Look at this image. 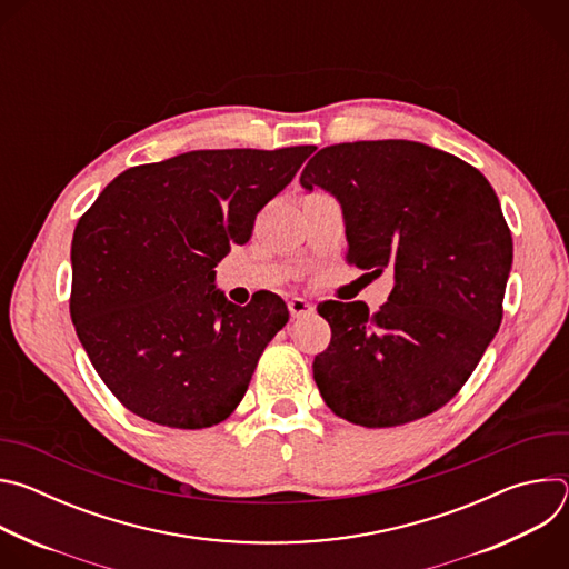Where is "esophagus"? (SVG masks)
<instances>
[{
    "mask_svg": "<svg viewBox=\"0 0 569 569\" xmlns=\"http://www.w3.org/2000/svg\"><path fill=\"white\" fill-rule=\"evenodd\" d=\"M288 310L292 317H306V315H312L315 312V306L301 297H292L288 301Z\"/></svg>",
    "mask_w": 569,
    "mask_h": 569,
    "instance_id": "1",
    "label": "esophagus"
}]
</instances>
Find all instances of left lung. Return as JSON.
<instances>
[{
	"label": "left lung",
	"instance_id": "left-lung-1",
	"mask_svg": "<svg viewBox=\"0 0 569 569\" xmlns=\"http://www.w3.org/2000/svg\"><path fill=\"white\" fill-rule=\"evenodd\" d=\"M299 182L340 200L351 266L393 274L376 312L362 301L317 306L331 323L312 362L321 398L362 428L437 412L502 321L513 240L493 187L463 159L408 139L327 146Z\"/></svg>",
	"mask_w": 569,
	"mask_h": 569
}]
</instances>
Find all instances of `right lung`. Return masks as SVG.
Here are the masks:
<instances>
[{
	"label": "right lung",
	"instance_id": "1",
	"mask_svg": "<svg viewBox=\"0 0 569 569\" xmlns=\"http://www.w3.org/2000/svg\"><path fill=\"white\" fill-rule=\"evenodd\" d=\"M312 150H191L123 171L80 216L71 321L132 415L202 430L238 408L288 308L268 290L246 308L227 301L213 268L231 242L246 246Z\"/></svg>",
	"mask_w": 569,
	"mask_h": 569
}]
</instances>
